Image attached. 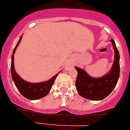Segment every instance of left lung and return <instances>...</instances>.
<instances>
[{"label":"left lung","instance_id":"8db88e82","mask_svg":"<svg viewBox=\"0 0 130 130\" xmlns=\"http://www.w3.org/2000/svg\"><path fill=\"white\" fill-rule=\"evenodd\" d=\"M115 50V60L112 68L107 74L100 78H93L85 70L75 67L77 72L75 87L79 95L86 99L101 100L104 99L113 90L120 75V55L115 41L111 39Z\"/></svg>","mask_w":130,"mask_h":130}]
</instances>
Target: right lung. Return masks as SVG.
Here are the masks:
<instances>
[{
  "instance_id": "1",
  "label": "right lung",
  "mask_w": 130,
  "mask_h": 130,
  "mask_svg": "<svg viewBox=\"0 0 130 130\" xmlns=\"http://www.w3.org/2000/svg\"><path fill=\"white\" fill-rule=\"evenodd\" d=\"M22 36H21L18 41V43L15 47L13 51V55L11 56V73L12 79H13L16 87L19 91V92L25 98L31 100L40 99L42 98L45 97L50 92L51 87L53 85L55 80L58 75V73H57L55 76L53 77L49 81L45 82L39 83H31L25 81L22 79L19 75L16 73L14 68V62H13V55L15 52L16 48L20 43Z\"/></svg>"
}]
</instances>
